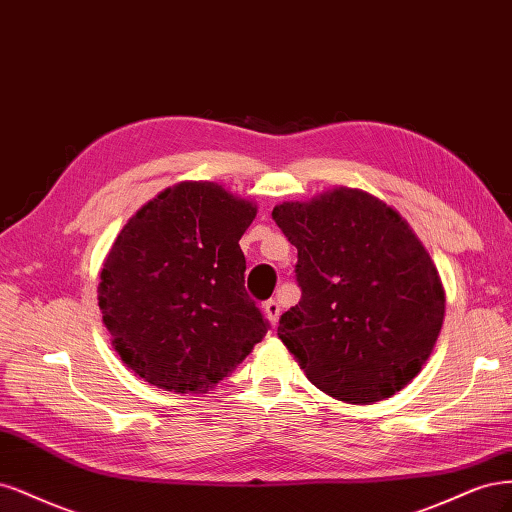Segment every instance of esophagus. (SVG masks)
Segmentation results:
<instances>
[{
  "label": "esophagus",
  "mask_w": 512,
  "mask_h": 512,
  "mask_svg": "<svg viewBox=\"0 0 512 512\" xmlns=\"http://www.w3.org/2000/svg\"><path fill=\"white\" fill-rule=\"evenodd\" d=\"M263 312H266V315H268L272 327H276L278 325V317H280V304L276 300L263 302Z\"/></svg>",
  "instance_id": "1"
}]
</instances>
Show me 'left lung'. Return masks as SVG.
Returning a JSON list of instances; mask_svg holds the SVG:
<instances>
[{
  "mask_svg": "<svg viewBox=\"0 0 512 512\" xmlns=\"http://www.w3.org/2000/svg\"><path fill=\"white\" fill-rule=\"evenodd\" d=\"M272 219L298 249L300 302L278 338L308 381L349 404L391 398L421 372L444 319L434 263L398 212L359 189L285 202Z\"/></svg>",
  "mask_w": 512,
  "mask_h": 512,
  "instance_id": "1",
  "label": "left lung"
}]
</instances>
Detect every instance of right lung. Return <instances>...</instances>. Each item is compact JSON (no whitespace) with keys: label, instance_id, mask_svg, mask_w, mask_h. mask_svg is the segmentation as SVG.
<instances>
[{"label":"right lung","instance_id":"1","mask_svg":"<svg viewBox=\"0 0 512 512\" xmlns=\"http://www.w3.org/2000/svg\"><path fill=\"white\" fill-rule=\"evenodd\" d=\"M255 212L221 185L180 183L121 229L97 300L114 349L144 381L206 391L266 336L238 244Z\"/></svg>","mask_w":512,"mask_h":512}]
</instances>
